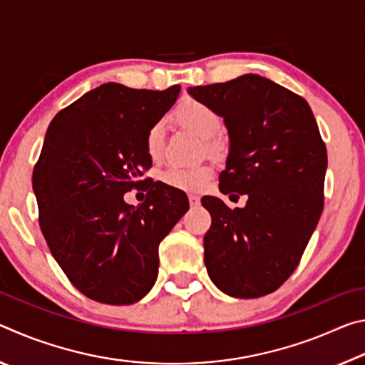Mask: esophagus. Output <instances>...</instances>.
I'll use <instances>...</instances> for the list:
<instances>
[{"mask_svg":"<svg viewBox=\"0 0 365 365\" xmlns=\"http://www.w3.org/2000/svg\"><path fill=\"white\" fill-rule=\"evenodd\" d=\"M188 201H190V206H197L200 205V196L197 195H188Z\"/></svg>","mask_w":365,"mask_h":365,"instance_id":"1","label":"esophagus"}]
</instances>
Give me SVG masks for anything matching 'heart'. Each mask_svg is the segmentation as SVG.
Returning <instances> with one entry per match:
<instances>
[{
  "label": "heart",
  "instance_id": "b5f03b06",
  "mask_svg": "<svg viewBox=\"0 0 365 365\" xmlns=\"http://www.w3.org/2000/svg\"><path fill=\"white\" fill-rule=\"evenodd\" d=\"M175 119L183 127L190 128L201 138H206V145L209 150L215 146V135L222 130V117L214 108L209 104L188 100L182 101L175 108ZM145 150L148 158L151 160H158L164 150V128L163 123L156 122L148 128L145 135ZM211 175V168L207 165H196V168H180V165H169L160 172V182L169 185L177 190H197Z\"/></svg>",
  "mask_w": 365,
  "mask_h": 365
}]
</instances>
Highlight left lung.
Segmentation results:
<instances>
[{
  "label": "left lung",
  "instance_id": "left-lung-1",
  "mask_svg": "<svg viewBox=\"0 0 365 365\" xmlns=\"http://www.w3.org/2000/svg\"><path fill=\"white\" fill-rule=\"evenodd\" d=\"M188 91L228 128L220 191L248 196L235 209L214 196L201 200L212 219L205 235L207 274L235 298L265 296L298 267L324 211L327 148L316 117L304 98L256 73Z\"/></svg>",
  "mask_w": 365,
  "mask_h": 365
}]
</instances>
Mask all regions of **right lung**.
Returning a JSON list of instances; mask_svg holds the SVG:
<instances>
[{
    "label": "right lung",
    "mask_w": 365,
    "mask_h": 365,
    "mask_svg": "<svg viewBox=\"0 0 365 365\" xmlns=\"http://www.w3.org/2000/svg\"><path fill=\"white\" fill-rule=\"evenodd\" d=\"M164 91L104 83L61 109L49 123L32 185L53 257L86 298L123 306L158 279L159 243L188 211L182 190L143 177L145 135L175 103ZM147 191L137 208L123 195Z\"/></svg>",
    "instance_id": "1"
}]
</instances>
